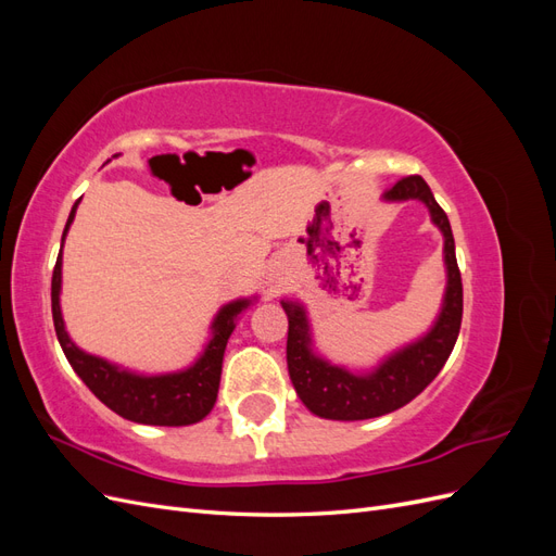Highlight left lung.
<instances>
[{"label": "left lung", "mask_w": 556, "mask_h": 556, "mask_svg": "<svg viewBox=\"0 0 556 556\" xmlns=\"http://www.w3.org/2000/svg\"><path fill=\"white\" fill-rule=\"evenodd\" d=\"M387 201H425L433 225L443 231L445 239V266L447 288L443 308L431 331L422 339L410 343L387 357L376 371L355 376L341 366H331L317 357L311 345V331L304 306L282 301L288 313V371L294 390L304 406L325 419H371L406 406L425 387L441 374L450 352L457 343L462 313H464V290L462 274L454 255V237L445 211L433 199L429 185L422 176H406L396 180L384 192Z\"/></svg>", "instance_id": "left-lung-1"}]
</instances>
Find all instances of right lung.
<instances>
[{
	"label": "right lung",
	"mask_w": 556,
	"mask_h": 556,
	"mask_svg": "<svg viewBox=\"0 0 556 556\" xmlns=\"http://www.w3.org/2000/svg\"><path fill=\"white\" fill-rule=\"evenodd\" d=\"M74 204L70 220H66L62 243L70 225L76 215ZM60 288H62V250L53 268V282H50V306H53V325L58 341L64 350V357L70 359L78 378L90 387V392L109 406L113 413L139 425L155 427H185L204 419L217 399V387H220L223 357L229 336L237 327V317L250 306V299L231 301L223 306L213 319V339L208 341L204 355H201L190 368L178 374L164 376H139L125 371L102 357L88 355L76 348L64 329V319L60 311Z\"/></svg>",
	"instance_id": "obj_1"
}]
</instances>
